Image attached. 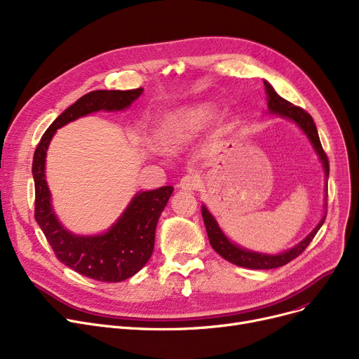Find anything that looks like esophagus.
Segmentation results:
<instances>
[{"label":"esophagus","instance_id":"esophagus-1","mask_svg":"<svg viewBox=\"0 0 359 359\" xmlns=\"http://www.w3.org/2000/svg\"><path fill=\"white\" fill-rule=\"evenodd\" d=\"M202 183V179L199 175L196 173H192V175H186L182 177L180 180V189L183 191H196L199 186Z\"/></svg>","mask_w":359,"mask_h":359}]
</instances>
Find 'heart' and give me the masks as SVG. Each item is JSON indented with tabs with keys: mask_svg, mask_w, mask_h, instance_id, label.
<instances>
[{
	"mask_svg": "<svg viewBox=\"0 0 359 359\" xmlns=\"http://www.w3.org/2000/svg\"><path fill=\"white\" fill-rule=\"evenodd\" d=\"M215 117V108L210 104H198L175 113L171 116L163 130L164 142L177 148L188 144L199 132L204 130Z\"/></svg>",
	"mask_w": 359,
	"mask_h": 359,
	"instance_id": "1",
	"label": "heart"
}]
</instances>
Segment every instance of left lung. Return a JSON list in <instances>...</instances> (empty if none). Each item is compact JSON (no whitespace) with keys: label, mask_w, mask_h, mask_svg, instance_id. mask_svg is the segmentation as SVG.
Wrapping results in <instances>:
<instances>
[{"label":"left lung","mask_w":359,"mask_h":359,"mask_svg":"<svg viewBox=\"0 0 359 359\" xmlns=\"http://www.w3.org/2000/svg\"><path fill=\"white\" fill-rule=\"evenodd\" d=\"M264 85H266V90H267V100H269V110L273 114L282 116V117H287L290 120H293L298 126L305 132V135L308 136V139L313 144L314 149L317 151L318 157L323 163L324 171H325V177H329V158L321 147L320 137H318V132L316 128V123L313 120L304 108L296 107L292 102L283 100L282 97H278L276 90L273 89V86L264 81ZM202 218H204V224L207 229V235L210 239V243L212 246L214 251L217 254H220L224 259L230 261L231 264H236L239 267H245V269H252V270H270V269H277L286 266L287 262H290L292 259H294L296 257H299L306 246L313 242L314 236L317 235V231L320 230V227L323 226L324 220H325V214L321 218V222L317 224V227L309 233V235L296 246H293L289 251L280 254V255H267V254H258V252H252V251H246L243 248L236 246L235 243H231L224 233L222 231V229L218 227L215 218L210 214V211L205 208V205H202Z\"/></svg>","instance_id":"1"}]
</instances>
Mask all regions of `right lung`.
Listing matches in <instances>:
<instances>
[{"instance_id":"1","label":"right lung","mask_w":359,"mask_h":359,"mask_svg":"<svg viewBox=\"0 0 359 359\" xmlns=\"http://www.w3.org/2000/svg\"><path fill=\"white\" fill-rule=\"evenodd\" d=\"M142 88L130 90H92L61 113L45 130L34 154L35 220L65 266L98 282H123L141 270L154 251L155 227L173 192V186L136 194L116 224L104 235L76 236L63 229L51 207V195L45 180V157L57 129L100 110L128 108Z\"/></svg>"}]
</instances>
